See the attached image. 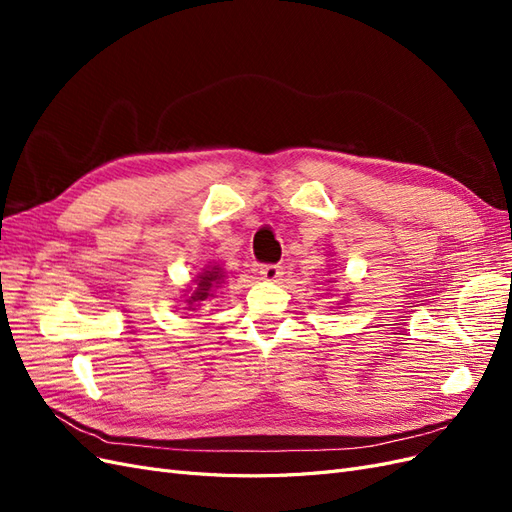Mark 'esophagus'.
Here are the masks:
<instances>
[{
  "label": "esophagus",
  "instance_id": "obj_1",
  "mask_svg": "<svg viewBox=\"0 0 512 512\" xmlns=\"http://www.w3.org/2000/svg\"><path fill=\"white\" fill-rule=\"evenodd\" d=\"M282 273H284V271H282L280 265H262V267H260V275L265 277V280H269V282L280 280Z\"/></svg>",
  "mask_w": 512,
  "mask_h": 512
}]
</instances>
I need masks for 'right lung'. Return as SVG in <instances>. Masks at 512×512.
Wrapping results in <instances>:
<instances>
[{
	"mask_svg": "<svg viewBox=\"0 0 512 512\" xmlns=\"http://www.w3.org/2000/svg\"><path fill=\"white\" fill-rule=\"evenodd\" d=\"M222 271L218 269V267H213L211 271H205V273H200L198 277H196V288H194V292H192V297H190V305H194L196 301H205V299H209V297H213V286H218L220 284V280H222ZM190 309H194V307H190Z\"/></svg>",
	"mask_w": 512,
	"mask_h": 512,
	"instance_id": "obj_1",
	"label": "right lung"
}]
</instances>
